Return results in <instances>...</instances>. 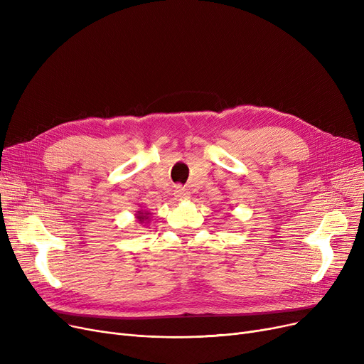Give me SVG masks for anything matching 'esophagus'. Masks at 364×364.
<instances>
[{"instance_id":"obj_1","label":"esophagus","mask_w":364,"mask_h":364,"mask_svg":"<svg viewBox=\"0 0 364 364\" xmlns=\"http://www.w3.org/2000/svg\"><path fill=\"white\" fill-rule=\"evenodd\" d=\"M174 192H176L174 196H176V199H178V200H183V199H188V198H190L188 192H186V188L181 187V186H177Z\"/></svg>"}]
</instances>
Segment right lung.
I'll use <instances>...</instances> for the list:
<instances>
[{"label":"right lung","instance_id":"1","mask_svg":"<svg viewBox=\"0 0 364 364\" xmlns=\"http://www.w3.org/2000/svg\"><path fill=\"white\" fill-rule=\"evenodd\" d=\"M140 218H141V217H140Z\"/></svg>","mask_w":364,"mask_h":364}]
</instances>
